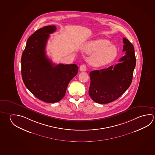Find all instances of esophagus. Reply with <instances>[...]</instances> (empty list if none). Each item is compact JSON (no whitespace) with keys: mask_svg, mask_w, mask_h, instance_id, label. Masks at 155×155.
I'll list each match as a JSON object with an SVG mask.
<instances>
[{"mask_svg":"<svg viewBox=\"0 0 155 155\" xmlns=\"http://www.w3.org/2000/svg\"><path fill=\"white\" fill-rule=\"evenodd\" d=\"M79 70H80V71H86V65H85V64H83V65H81V66H80V68H79Z\"/></svg>","mask_w":155,"mask_h":155,"instance_id":"obj_1","label":"esophagus"}]
</instances>
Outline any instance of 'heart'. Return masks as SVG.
Returning a JSON list of instances; mask_svg holds the SVG:
<instances>
[{
    "label": "heart",
    "instance_id": "heart-1",
    "mask_svg": "<svg viewBox=\"0 0 155 155\" xmlns=\"http://www.w3.org/2000/svg\"><path fill=\"white\" fill-rule=\"evenodd\" d=\"M83 51L92 54L89 63L96 67H102L111 63L117 56V48L107 39H99L87 42L84 45Z\"/></svg>",
    "mask_w": 155,
    "mask_h": 155
}]
</instances>
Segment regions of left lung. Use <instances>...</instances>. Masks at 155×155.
I'll list each match as a JSON object with an SVG mask.
<instances>
[{"mask_svg": "<svg viewBox=\"0 0 155 155\" xmlns=\"http://www.w3.org/2000/svg\"><path fill=\"white\" fill-rule=\"evenodd\" d=\"M123 49L125 54L119 63L107 69L91 71L89 94L94 102L107 104L121 96L132 82L136 66L134 47L129 41L123 38Z\"/></svg>", "mask_w": 155, "mask_h": 155, "instance_id": "1", "label": "left lung"}]
</instances>
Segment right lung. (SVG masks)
I'll use <instances>...</instances> for the list:
<instances>
[{
	"label": "right lung",
	"instance_id": "obj_1",
	"mask_svg": "<svg viewBox=\"0 0 155 155\" xmlns=\"http://www.w3.org/2000/svg\"><path fill=\"white\" fill-rule=\"evenodd\" d=\"M56 30V26L49 25L36 31L28 38L21 59V76L26 87L38 99L50 103L63 98L69 82L78 70L74 64L54 66L46 55L49 34Z\"/></svg>",
	"mask_w": 155,
	"mask_h": 155
}]
</instances>
